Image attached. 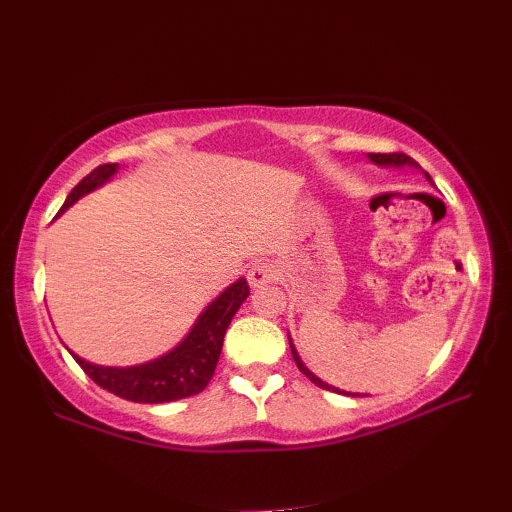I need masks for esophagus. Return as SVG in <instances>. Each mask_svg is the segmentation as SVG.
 <instances>
[{
	"mask_svg": "<svg viewBox=\"0 0 512 512\" xmlns=\"http://www.w3.org/2000/svg\"><path fill=\"white\" fill-rule=\"evenodd\" d=\"M247 281L252 287H263L274 281V267L265 263V260H256V263L247 269Z\"/></svg>",
	"mask_w": 512,
	"mask_h": 512,
	"instance_id": "obj_1",
	"label": "esophagus"
}]
</instances>
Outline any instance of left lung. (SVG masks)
Listing matches in <instances>:
<instances>
[{
	"label": "left lung",
	"instance_id": "obj_1",
	"mask_svg": "<svg viewBox=\"0 0 512 512\" xmlns=\"http://www.w3.org/2000/svg\"><path fill=\"white\" fill-rule=\"evenodd\" d=\"M370 160L372 162H376V165H394V167H401V165H417V162H414L410 156H406V153H370ZM428 176V173H426ZM430 178V176H428ZM289 347H292V356H294V361H296V365H298V370H301L307 379H310L312 383H316L318 388H323V390H332V392H341V390H336V388H332V385H327V383H323L321 379H316V376L305 368V365L301 363V359H298V354H296V350H294V345L289 343Z\"/></svg>",
	"mask_w": 512,
	"mask_h": 512
}]
</instances>
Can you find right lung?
<instances>
[{"label":"right lung","instance_id":"right-lung-1","mask_svg":"<svg viewBox=\"0 0 512 512\" xmlns=\"http://www.w3.org/2000/svg\"><path fill=\"white\" fill-rule=\"evenodd\" d=\"M118 165L106 162V165L95 167L89 176L82 178L66 198L60 214L71 207L73 202L89 194L91 189L100 187L102 182L109 180ZM249 296V285L245 278L227 287L214 303H211L205 314L198 318L194 330L182 341L176 350L162 356L158 361L138 365V368H100V365L86 363L80 356L73 354L77 365L100 385L118 397L136 403H167L194 397V394L207 388V383L214 376L220 350H223L225 332L231 318L238 312Z\"/></svg>","mask_w":512,"mask_h":512}]
</instances>
